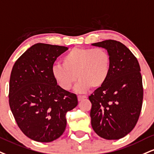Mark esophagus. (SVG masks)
I'll use <instances>...</instances> for the list:
<instances>
[{
	"label": "esophagus",
	"instance_id": "1",
	"mask_svg": "<svg viewBox=\"0 0 154 154\" xmlns=\"http://www.w3.org/2000/svg\"><path fill=\"white\" fill-rule=\"evenodd\" d=\"M86 98H87V97L85 95H78V100L79 101L84 100L86 99Z\"/></svg>",
	"mask_w": 154,
	"mask_h": 154
}]
</instances>
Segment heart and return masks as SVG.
Segmentation results:
<instances>
[{
	"instance_id": "1",
	"label": "heart",
	"mask_w": 154,
	"mask_h": 154,
	"mask_svg": "<svg viewBox=\"0 0 154 154\" xmlns=\"http://www.w3.org/2000/svg\"><path fill=\"white\" fill-rule=\"evenodd\" d=\"M62 63L51 69L53 78L59 86L69 90L77 77L79 81L76 90L85 92L105 84L110 74L111 59L104 49L75 47L63 57Z\"/></svg>"
}]
</instances>
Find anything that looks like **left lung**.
<instances>
[{
    "mask_svg": "<svg viewBox=\"0 0 154 154\" xmlns=\"http://www.w3.org/2000/svg\"><path fill=\"white\" fill-rule=\"evenodd\" d=\"M92 45L104 48L111 59L106 82L89 96L92 127L101 138L118 140L134 128L141 111L143 89L139 63L118 41L105 40Z\"/></svg>",
    "mask_w": 154,
    "mask_h": 154,
    "instance_id": "1",
    "label": "left lung"
}]
</instances>
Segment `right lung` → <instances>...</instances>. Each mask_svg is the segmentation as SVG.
Here are the masks:
<instances>
[{
  "label": "right lung",
  "instance_id": "right-lung-1",
  "mask_svg": "<svg viewBox=\"0 0 154 154\" xmlns=\"http://www.w3.org/2000/svg\"><path fill=\"white\" fill-rule=\"evenodd\" d=\"M68 49L38 43L15 62L9 82V105L18 126L27 137L48 143L65 131L66 113L78 104L75 94L63 90L53 78L57 57Z\"/></svg>",
  "mask_w": 154,
  "mask_h": 154
}]
</instances>
